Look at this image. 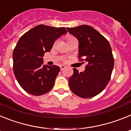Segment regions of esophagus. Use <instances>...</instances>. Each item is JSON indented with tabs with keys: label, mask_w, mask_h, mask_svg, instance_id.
<instances>
[{
	"label": "esophagus",
	"mask_w": 131,
	"mask_h": 131,
	"mask_svg": "<svg viewBox=\"0 0 131 131\" xmlns=\"http://www.w3.org/2000/svg\"><path fill=\"white\" fill-rule=\"evenodd\" d=\"M60 67V69H61V70H62V69H64L66 66H64V65H61Z\"/></svg>",
	"instance_id": "34e87169"
}]
</instances>
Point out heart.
Segmentation results:
<instances>
[{
  "instance_id": "b5f03b06",
  "label": "heart",
  "mask_w": 131,
  "mask_h": 131,
  "mask_svg": "<svg viewBox=\"0 0 131 131\" xmlns=\"http://www.w3.org/2000/svg\"><path fill=\"white\" fill-rule=\"evenodd\" d=\"M75 39V38L73 37H71V36H68V38H67V40H68V41H69V40H71V39Z\"/></svg>"
}]
</instances>
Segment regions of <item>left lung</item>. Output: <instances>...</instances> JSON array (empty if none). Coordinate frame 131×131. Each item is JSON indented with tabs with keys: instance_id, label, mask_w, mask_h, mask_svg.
<instances>
[{
	"instance_id": "obj_1",
	"label": "left lung",
	"mask_w": 131,
	"mask_h": 131,
	"mask_svg": "<svg viewBox=\"0 0 131 131\" xmlns=\"http://www.w3.org/2000/svg\"><path fill=\"white\" fill-rule=\"evenodd\" d=\"M79 41V58L87 65L83 72L73 69L69 86L74 94L89 98L100 94L110 80L114 66L111 46L107 39L96 29L86 25L67 28Z\"/></svg>"
}]
</instances>
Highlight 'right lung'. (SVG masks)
<instances>
[{"label": "right lung", "instance_id": "obj_1", "mask_svg": "<svg viewBox=\"0 0 131 131\" xmlns=\"http://www.w3.org/2000/svg\"><path fill=\"white\" fill-rule=\"evenodd\" d=\"M66 33L65 27L39 25L19 39L13 52L14 73L27 92L40 96L53 88L60 68L43 65L42 57L50 51L56 40Z\"/></svg>", "mask_w": 131, "mask_h": 131}]
</instances>
